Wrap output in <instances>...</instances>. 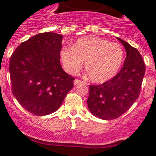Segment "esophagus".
I'll list each match as a JSON object with an SVG mask.
<instances>
[{
    "instance_id": "obj_1",
    "label": "esophagus",
    "mask_w": 156,
    "mask_h": 156,
    "mask_svg": "<svg viewBox=\"0 0 156 156\" xmlns=\"http://www.w3.org/2000/svg\"><path fill=\"white\" fill-rule=\"evenodd\" d=\"M83 83L82 80H78V79H76L75 80H74V85L79 84V83Z\"/></svg>"
}]
</instances>
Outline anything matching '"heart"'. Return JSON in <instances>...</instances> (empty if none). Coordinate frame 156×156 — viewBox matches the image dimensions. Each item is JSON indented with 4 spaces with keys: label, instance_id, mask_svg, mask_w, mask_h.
<instances>
[{
    "label": "heart",
    "instance_id": "1",
    "mask_svg": "<svg viewBox=\"0 0 156 156\" xmlns=\"http://www.w3.org/2000/svg\"><path fill=\"white\" fill-rule=\"evenodd\" d=\"M59 57L68 73L74 75L78 73L85 61V69L90 80L103 83L116 75L124 59V53L117 43L87 36L77 40L72 48H62Z\"/></svg>",
    "mask_w": 156,
    "mask_h": 156
}]
</instances>
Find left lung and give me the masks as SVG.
<instances>
[{
    "label": "left lung",
    "mask_w": 156,
    "mask_h": 156,
    "mask_svg": "<svg viewBox=\"0 0 156 156\" xmlns=\"http://www.w3.org/2000/svg\"><path fill=\"white\" fill-rule=\"evenodd\" d=\"M126 57L120 71L100 85H90L87 105L90 112L99 119H116L129 109L140 95L145 73V64L138 51L123 40Z\"/></svg>",
    "instance_id": "8db88e82"
}]
</instances>
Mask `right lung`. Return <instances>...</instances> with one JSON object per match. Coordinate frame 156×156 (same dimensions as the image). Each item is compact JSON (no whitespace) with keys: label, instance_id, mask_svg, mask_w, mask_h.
<instances>
[{"label":"right lung","instance_id":"right-lung-1","mask_svg":"<svg viewBox=\"0 0 156 156\" xmlns=\"http://www.w3.org/2000/svg\"><path fill=\"white\" fill-rule=\"evenodd\" d=\"M62 41L61 34L41 33L21 43L11 56L12 94L34 115L53 113L73 87L75 78L60 64Z\"/></svg>","mask_w":156,"mask_h":156}]
</instances>
